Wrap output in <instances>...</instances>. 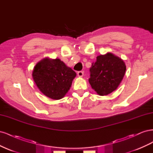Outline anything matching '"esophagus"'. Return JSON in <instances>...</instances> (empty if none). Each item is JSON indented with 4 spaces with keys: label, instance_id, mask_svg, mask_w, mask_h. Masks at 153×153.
I'll return each instance as SVG.
<instances>
[{
    "label": "esophagus",
    "instance_id": "1",
    "mask_svg": "<svg viewBox=\"0 0 153 153\" xmlns=\"http://www.w3.org/2000/svg\"><path fill=\"white\" fill-rule=\"evenodd\" d=\"M77 75H78V76L82 77V76H83V75H84V71H78V73H77Z\"/></svg>",
    "mask_w": 153,
    "mask_h": 153
}]
</instances>
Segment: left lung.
<instances>
[{
    "label": "left lung",
    "mask_w": 153,
    "mask_h": 153,
    "mask_svg": "<svg viewBox=\"0 0 153 153\" xmlns=\"http://www.w3.org/2000/svg\"><path fill=\"white\" fill-rule=\"evenodd\" d=\"M126 69L124 62L115 55H99L89 69V84L99 95H108L118 87Z\"/></svg>",
    "instance_id": "8db88e82"
}]
</instances>
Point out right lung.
<instances>
[{
    "label": "right lung",
    "instance_id": "add662e5",
    "mask_svg": "<svg viewBox=\"0 0 153 153\" xmlns=\"http://www.w3.org/2000/svg\"><path fill=\"white\" fill-rule=\"evenodd\" d=\"M76 75V73L59 59L41 60L32 72L37 87L43 94L53 100H60L66 95Z\"/></svg>",
    "mask_w": 153,
    "mask_h": 153
}]
</instances>
